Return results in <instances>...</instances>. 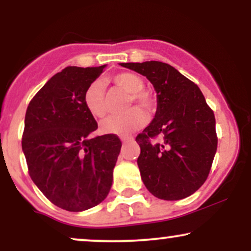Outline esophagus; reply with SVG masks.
<instances>
[{"label": "esophagus", "instance_id": "1", "mask_svg": "<svg viewBox=\"0 0 251 251\" xmlns=\"http://www.w3.org/2000/svg\"><path fill=\"white\" fill-rule=\"evenodd\" d=\"M122 140L124 143L131 142V140H133V137L132 135H124V137H122Z\"/></svg>", "mask_w": 251, "mask_h": 251}]
</instances>
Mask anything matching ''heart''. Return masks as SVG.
I'll return each instance as SVG.
<instances>
[{
	"instance_id": "1",
	"label": "heart",
	"mask_w": 251,
	"mask_h": 251,
	"mask_svg": "<svg viewBox=\"0 0 251 251\" xmlns=\"http://www.w3.org/2000/svg\"><path fill=\"white\" fill-rule=\"evenodd\" d=\"M111 80L118 87L129 93L127 107H131L134 103L145 109H151L153 107V97L149 91L143 88V79L137 74L124 72V73L113 75ZM83 103L93 117L102 118L107 113L105 87L101 82L94 81L88 86L83 94ZM146 120L148 118L142 109L132 108L125 113L109 116L105 120H102L101 131L108 134L127 135L135 129L143 127L146 124Z\"/></svg>"
}]
</instances>
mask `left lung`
I'll return each mask as SVG.
<instances>
[{"mask_svg": "<svg viewBox=\"0 0 251 251\" xmlns=\"http://www.w3.org/2000/svg\"><path fill=\"white\" fill-rule=\"evenodd\" d=\"M146 76L157 92L154 119L135 138L145 186L164 201L197 191L208 178L217 150L214 111L198 86L168 63H120Z\"/></svg>", "mask_w": 251, "mask_h": 251, "instance_id": "left-lung-1", "label": "left lung"}]
</instances>
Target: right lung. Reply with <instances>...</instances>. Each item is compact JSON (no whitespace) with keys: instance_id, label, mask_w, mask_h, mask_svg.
<instances>
[{"instance_id":"1","label":"right lung","mask_w":251,"mask_h":251,"mask_svg":"<svg viewBox=\"0 0 251 251\" xmlns=\"http://www.w3.org/2000/svg\"><path fill=\"white\" fill-rule=\"evenodd\" d=\"M100 67H66L48 80L28 105L22 150L31 180L54 205L83 211L107 197L122 149L116 134L97 135L83 103Z\"/></svg>"}]
</instances>
